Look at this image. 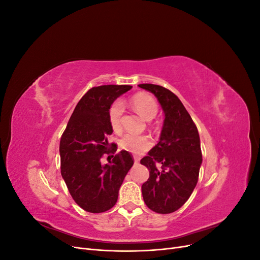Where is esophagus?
I'll return each mask as SVG.
<instances>
[{
	"label": "esophagus",
	"mask_w": 260,
	"mask_h": 260,
	"mask_svg": "<svg viewBox=\"0 0 260 260\" xmlns=\"http://www.w3.org/2000/svg\"><path fill=\"white\" fill-rule=\"evenodd\" d=\"M140 161V158H139V157H135V162L136 164H138Z\"/></svg>",
	"instance_id": "34e87169"
}]
</instances>
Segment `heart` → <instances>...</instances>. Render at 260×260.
I'll return each instance as SVG.
<instances>
[{
  "label": "heart",
  "mask_w": 260,
  "mask_h": 260,
  "mask_svg": "<svg viewBox=\"0 0 260 260\" xmlns=\"http://www.w3.org/2000/svg\"><path fill=\"white\" fill-rule=\"evenodd\" d=\"M130 105L144 119L151 120L158 113V105L155 99L147 93H137L130 99ZM123 114V105L120 101H115L108 108V121L115 133L122 131L121 117ZM152 142L146 136L124 135L119 140V146L123 151L132 154H142L151 147Z\"/></svg>",
  "instance_id": "b5f03b06"
}]
</instances>
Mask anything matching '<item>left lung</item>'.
I'll use <instances>...</instances> for the list:
<instances>
[{
	"label": "left lung",
	"mask_w": 260,
	"mask_h": 260,
	"mask_svg": "<svg viewBox=\"0 0 260 260\" xmlns=\"http://www.w3.org/2000/svg\"><path fill=\"white\" fill-rule=\"evenodd\" d=\"M160 103L165 120L159 142L141 159L149 170L142 184L146 206L158 214H170L184 205L199 181L202 149L198 128L182 102L161 85L143 83Z\"/></svg>",
	"instance_id": "left-lung-1"
}]
</instances>
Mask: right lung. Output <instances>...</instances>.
<instances>
[{
	"label": "right lung",
	"mask_w": 260,
	"mask_h": 260,
	"mask_svg": "<svg viewBox=\"0 0 260 260\" xmlns=\"http://www.w3.org/2000/svg\"><path fill=\"white\" fill-rule=\"evenodd\" d=\"M131 88L109 84L90 89L78 102L60 138L61 177L77 205L92 214L115 206L123 179L135 162L127 151L113 155L108 164L101 162L105 154L117 151V144L107 140L113 133L108 108Z\"/></svg>",
	"instance_id": "obj_1"
}]
</instances>
